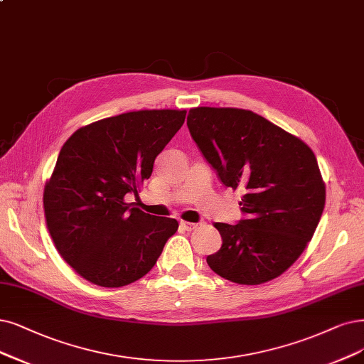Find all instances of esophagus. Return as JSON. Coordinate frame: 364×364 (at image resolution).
I'll return each instance as SVG.
<instances>
[{
    "label": "esophagus",
    "mask_w": 364,
    "mask_h": 364,
    "mask_svg": "<svg viewBox=\"0 0 364 364\" xmlns=\"http://www.w3.org/2000/svg\"><path fill=\"white\" fill-rule=\"evenodd\" d=\"M180 226L183 228V230H186V231H192V230H195V228L198 226V223H192V222H184V220H181V222H180Z\"/></svg>",
    "instance_id": "34e87169"
}]
</instances>
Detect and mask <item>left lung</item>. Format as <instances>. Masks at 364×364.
Wrapping results in <instances>:
<instances>
[{
	"mask_svg": "<svg viewBox=\"0 0 364 364\" xmlns=\"http://www.w3.org/2000/svg\"><path fill=\"white\" fill-rule=\"evenodd\" d=\"M187 127L222 184L245 191V218L214 225L222 247L207 264L240 285L276 279L299 259L324 211L326 186L314 151L264 117L235 107H195Z\"/></svg>",
	"mask_w": 364,
	"mask_h": 364,
	"instance_id": "left-lung-1",
	"label": "left lung"
}]
</instances>
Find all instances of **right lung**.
I'll use <instances>...</instances> for the list:
<instances>
[{
	"label": "right lung",
	"instance_id": "add662e5",
	"mask_svg": "<svg viewBox=\"0 0 364 364\" xmlns=\"http://www.w3.org/2000/svg\"><path fill=\"white\" fill-rule=\"evenodd\" d=\"M186 111H136L77 129L45 186L49 234L63 259L94 285L119 288L154 267L178 222L126 203L151 177Z\"/></svg>",
	"mask_w": 364,
	"mask_h": 364
}]
</instances>
